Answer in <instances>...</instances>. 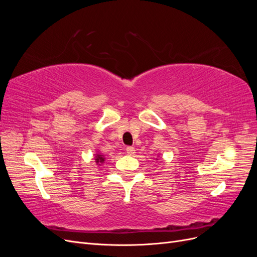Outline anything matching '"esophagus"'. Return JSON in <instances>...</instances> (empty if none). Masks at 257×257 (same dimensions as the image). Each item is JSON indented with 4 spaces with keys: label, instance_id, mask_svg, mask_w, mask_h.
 <instances>
[{
    "label": "esophagus",
    "instance_id": "obj_1",
    "mask_svg": "<svg viewBox=\"0 0 257 257\" xmlns=\"http://www.w3.org/2000/svg\"><path fill=\"white\" fill-rule=\"evenodd\" d=\"M126 153L128 155H133L135 153V148L134 147H131V146L126 147Z\"/></svg>",
    "mask_w": 257,
    "mask_h": 257
}]
</instances>
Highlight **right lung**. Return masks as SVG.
I'll use <instances>...</instances> for the list:
<instances>
[{
  "label": "right lung",
  "mask_w": 257,
  "mask_h": 257,
  "mask_svg": "<svg viewBox=\"0 0 257 257\" xmlns=\"http://www.w3.org/2000/svg\"><path fill=\"white\" fill-rule=\"evenodd\" d=\"M96 163H103L104 162V158H103V155H99V154H97L96 155Z\"/></svg>",
  "instance_id": "add662e5"
}]
</instances>
